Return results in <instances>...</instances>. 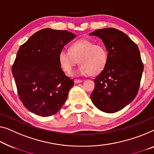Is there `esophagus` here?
<instances>
[{"instance_id":"1","label":"esophagus","mask_w":154,"mask_h":154,"mask_svg":"<svg viewBox=\"0 0 154 154\" xmlns=\"http://www.w3.org/2000/svg\"><path fill=\"white\" fill-rule=\"evenodd\" d=\"M74 82L75 84H79V83H81V82H82V80H81V79H75Z\"/></svg>"}]
</instances>
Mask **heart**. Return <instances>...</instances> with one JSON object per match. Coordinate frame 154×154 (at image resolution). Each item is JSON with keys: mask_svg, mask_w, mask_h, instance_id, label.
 <instances>
[{"mask_svg": "<svg viewBox=\"0 0 154 154\" xmlns=\"http://www.w3.org/2000/svg\"><path fill=\"white\" fill-rule=\"evenodd\" d=\"M59 62L66 73H70L78 63L80 66L75 75H97L102 72L107 61V51L104 45L95 44L88 39H80L70 45L69 51L59 52Z\"/></svg>", "mask_w": 154, "mask_h": 154, "instance_id": "heart-1", "label": "heart"}]
</instances>
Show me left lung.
Instances as JSON below:
<instances>
[{
    "label": "left lung",
    "mask_w": 154,
    "mask_h": 154,
    "mask_svg": "<svg viewBox=\"0 0 154 154\" xmlns=\"http://www.w3.org/2000/svg\"><path fill=\"white\" fill-rule=\"evenodd\" d=\"M89 35L102 39L108 52L106 66L94 79L91 99L100 111L116 113L129 104L138 92L144 69L140 50L127 34L112 27Z\"/></svg>",
    "instance_id": "obj_1"
}]
</instances>
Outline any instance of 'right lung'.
<instances>
[{
    "label": "right lung",
    "mask_w": 154,
    "mask_h": 154,
    "mask_svg": "<svg viewBox=\"0 0 154 154\" xmlns=\"http://www.w3.org/2000/svg\"><path fill=\"white\" fill-rule=\"evenodd\" d=\"M75 36L66 30L45 28L20 47L11 70L20 100L32 113L52 116L66 101L74 82L61 69L58 56Z\"/></svg>",
    "instance_id": "1"
}]
</instances>
